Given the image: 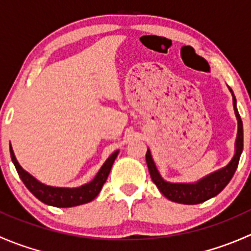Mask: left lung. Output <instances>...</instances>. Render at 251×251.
<instances>
[{"mask_svg":"<svg viewBox=\"0 0 251 251\" xmlns=\"http://www.w3.org/2000/svg\"><path fill=\"white\" fill-rule=\"evenodd\" d=\"M232 92V90L229 88ZM233 107L235 111V116L238 119V135L237 142H235V154L231 163L226 166V168L221 169V170L216 171V173L209 175V176L204 177L197 183H170L161 178L156 170L154 161L151 159V151H147L146 160L147 165H148L149 174H151V181L155 183L159 191L169 199V201H175V203L179 204H187V205H194L203 203L207 199L212 198V197L217 196L225 187L228 184L232 177L238 168V163H239L240 154L243 151V123L240 119L239 113H238L237 105H235V97L233 96Z\"/></svg>","mask_w":251,"mask_h":251,"instance_id":"1","label":"left lung"}]
</instances>
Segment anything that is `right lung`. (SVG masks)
<instances>
[{"instance_id":"1","label":"right lung","mask_w":251,"mask_h":251,"mask_svg":"<svg viewBox=\"0 0 251 251\" xmlns=\"http://www.w3.org/2000/svg\"><path fill=\"white\" fill-rule=\"evenodd\" d=\"M9 151H11V158L14 166H16L17 173L22 178V181L24 182L26 188L42 203L52 205V206L55 207H72L76 206V205L90 203L91 201H93L100 194L103 184L107 181L114 160H115L119 153L116 151L111 154L90 183L83 184L78 188H57V187H50L46 186V184L40 183L31 175L23 170V168L19 165L16 156H14L13 149H12L11 146H9Z\"/></svg>"}]
</instances>
